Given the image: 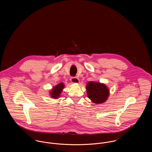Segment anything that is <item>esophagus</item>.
<instances>
[{
	"instance_id": "esophagus-1",
	"label": "esophagus",
	"mask_w": 152,
	"mask_h": 152,
	"mask_svg": "<svg viewBox=\"0 0 152 152\" xmlns=\"http://www.w3.org/2000/svg\"><path fill=\"white\" fill-rule=\"evenodd\" d=\"M71 81L72 83H74V84H78L80 82V80L77 77H71Z\"/></svg>"
}]
</instances>
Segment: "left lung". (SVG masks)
Returning a JSON list of instances; mask_svg holds the SVG:
<instances>
[{"label": "left lung", "mask_w": 152, "mask_h": 152, "mask_svg": "<svg viewBox=\"0 0 152 152\" xmlns=\"http://www.w3.org/2000/svg\"><path fill=\"white\" fill-rule=\"evenodd\" d=\"M86 89L88 98L95 104H101L106 102L110 94L109 89L107 86L99 82H88Z\"/></svg>", "instance_id": "obj_1"}]
</instances>
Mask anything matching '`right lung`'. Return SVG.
<instances>
[{
  "mask_svg": "<svg viewBox=\"0 0 152 152\" xmlns=\"http://www.w3.org/2000/svg\"><path fill=\"white\" fill-rule=\"evenodd\" d=\"M64 87V84L63 83H61L57 86L53 87V88L50 91V95L51 98H53L54 99L59 98Z\"/></svg>",
  "mask_w": 152,
  "mask_h": 152,
  "instance_id": "add662e5",
  "label": "right lung"
}]
</instances>
